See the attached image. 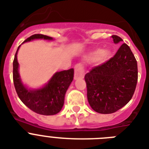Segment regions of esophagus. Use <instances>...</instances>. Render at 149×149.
Wrapping results in <instances>:
<instances>
[{"instance_id":"1","label":"esophagus","mask_w":149,"mask_h":149,"mask_svg":"<svg viewBox=\"0 0 149 149\" xmlns=\"http://www.w3.org/2000/svg\"><path fill=\"white\" fill-rule=\"evenodd\" d=\"M84 77V69L81 64H77L75 66L74 79H83Z\"/></svg>"}]
</instances>
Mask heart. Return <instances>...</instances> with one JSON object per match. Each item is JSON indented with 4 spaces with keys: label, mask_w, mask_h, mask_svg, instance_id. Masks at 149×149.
Returning <instances> with one entry per match:
<instances>
[{
    "label": "heart",
    "mask_w": 149,
    "mask_h": 149,
    "mask_svg": "<svg viewBox=\"0 0 149 149\" xmlns=\"http://www.w3.org/2000/svg\"><path fill=\"white\" fill-rule=\"evenodd\" d=\"M111 52L107 49L102 50L101 49H97L94 51L91 52L88 55V58L91 60L97 59L99 63H104L111 58Z\"/></svg>",
    "instance_id": "1"
}]
</instances>
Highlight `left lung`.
Instances as JSON below:
<instances>
[{
    "mask_svg": "<svg viewBox=\"0 0 149 149\" xmlns=\"http://www.w3.org/2000/svg\"><path fill=\"white\" fill-rule=\"evenodd\" d=\"M113 42L122 38L112 36ZM87 99L93 111L112 113L131 100L138 81V65L127 44L123 43L113 58L85 75Z\"/></svg>",
    "mask_w": 149,
    "mask_h": 149,
    "instance_id": "obj_1",
    "label": "left lung"
}]
</instances>
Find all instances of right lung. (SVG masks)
<instances>
[{
	"instance_id": "obj_1",
	"label": "right lung",
	"mask_w": 149,
	"mask_h": 149,
	"mask_svg": "<svg viewBox=\"0 0 149 149\" xmlns=\"http://www.w3.org/2000/svg\"><path fill=\"white\" fill-rule=\"evenodd\" d=\"M36 39L52 41V37L41 34L30 36L23 43ZM22 43V44H23ZM17 48L13 62V80L15 90L20 100L29 109L42 115H54L62 110L66 91L71 84L74 76V70L70 69L56 72L47 84L38 88H29L23 84L19 74V63L17 62Z\"/></svg>"
}]
</instances>
